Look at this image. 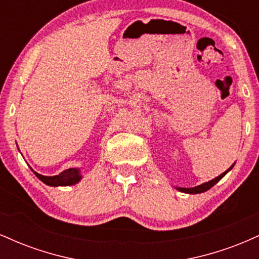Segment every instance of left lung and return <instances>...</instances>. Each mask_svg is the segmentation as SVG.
<instances>
[{
  "label": "left lung",
  "mask_w": 259,
  "mask_h": 259,
  "mask_svg": "<svg viewBox=\"0 0 259 259\" xmlns=\"http://www.w3.org/2000/svg\"><path fill=\"white\" fill-rule=\"evenodd\" d=\"M234 164H235V163H234ZM234 164L231 165V167L229 168L228 170H225L224 173H222L221 175H219V177H217V178H214V179L207 181V183H204V184H201V185L195 186V187H175V189H177L178 191H180V192H185V194H192V195H194V194H202V192H206L207 190L210 189V187L214 186L215 184L218 183V181L222 179V178H224L225 174H227L228 171H230L231 169H233Z\"/></svg>",
  "instance_id": "obj_1"
}]
</instances>
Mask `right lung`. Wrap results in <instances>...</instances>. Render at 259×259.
Listing matches in <instances>:
<instances>
[{
    "instance_id": "right-lung-1",
    "label": "right lung",
    "mask_w": 259,
    "mask_h": 259,
    "mask_svg": "<svg viewBox=\"0 0 259 259\" xmlns=\"http://www.w3.org/2000/svg\"><path fill=\"white\" fill-rule=\"evenodd\" d=\"M34 171V170H32ZM34 174L40 179L42 183L49 186H70L78 184L81 180V174H80L79 168H69L67 170L62 171L61 174L55 175V177H45L34 171Z\"/></svg>"
}]
</instances>
